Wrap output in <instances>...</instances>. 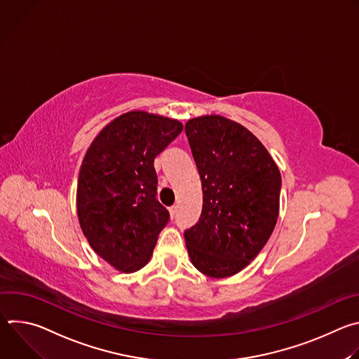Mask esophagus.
<instances>
[{"instance_id": "34e87169", "label": "esophagus", "mask_w": 359, "mask_h": 359, "mask_svg": "<svg viewBox=\"0 0 359 359\" xmlns=\"http://www.w3.org/2000/svg\"><path fill=\"white\" fill-rule=\"evenodd\" d=\"M169 213H170V216H172V219L176 216V213H177V206H172L170 209H169Z\"/></svg>"}]
</instances>
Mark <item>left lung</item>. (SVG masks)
Returning a JSON list of instances; mask_svg holds the SVG:
<instances>
[{
	"instance_id": "8db88e82",
	"label": "left lung",
	"mask_w": 359,
	"mask_h": 359,
	"mask_svg": "<svg viewBox=\"0 0 359 359\" xmlns=\"http://www.w3.org/2000/svg\"><path fill=\"white\" fill-rule=\"evenodd\" d=\"M184 130L203 187L200 219L184 231L189 257L203 274L230 277L248 266L276 227L280 170L263 143L227 118H194Z\"/></svg>"
}]
</instances>
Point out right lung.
I'll return each instance as SVG.
<instances>
[{"instance_id": "obj_1", "label": "right lung", "mask_w": 359, "mask_h": 359, "mask_svg": "<svg viewBox=\"0 0 359 359\" xmlns=\"http://www.w3.org/2000/svg\"><path fill=\"white\" fill-rule=\"evenodd\" d=\"M182 130L176 119L132 111L102 129L83 158L76 190L79 224L93 251L119 271L146 266L169 222L156 198L153 162Z\"/></svg>"}]
</instances>
